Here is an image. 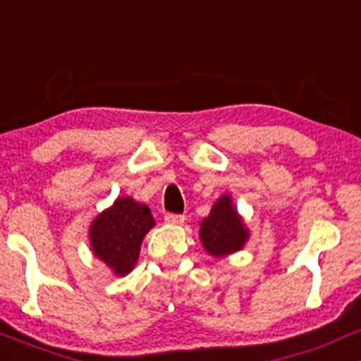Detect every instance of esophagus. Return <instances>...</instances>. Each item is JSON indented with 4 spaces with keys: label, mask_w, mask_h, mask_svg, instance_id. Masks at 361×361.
<instances>
[{
    "label": "esophagus",
    "mask_w": 361,
    "mask_h": 361,
    "mask_svg": "<svg viewBox=\"0 0 361 361\" xmlns=\"http://www.w3.org/2000/svg\"><path fill=\"white\" fill-rule=\"evenodd\" d=\"M165 221L169 225H182L185 221L184 214H173V213H167L165 214Z\"/></svg>",
    "instance_id": "34e87169"
}]
</instances>
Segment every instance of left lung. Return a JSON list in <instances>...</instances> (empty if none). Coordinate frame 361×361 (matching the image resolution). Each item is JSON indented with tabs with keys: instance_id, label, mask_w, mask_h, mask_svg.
I'll return each instance as SVG.
<instances>
[{
	"instance_id": "1",
	"label": "left lung",
	"mask_w": 361,
	"mask_h": 361,
	"mask_svg": "<svg viewBox=\"0 0 361 361\" xmlns=\"http://www.w3.org/2000/svg\"><path fill=\"white\" fill-rule=\"evenodd\" d=\"M200 238L206 252L213 257H225L245 245L249 230L228 194L214 202L212 212L201 221Z\"/></svg>"
}]
</instances>
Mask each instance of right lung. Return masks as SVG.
Masks as SVG:
<instances>
[{"label": "right lung", "instance_id": "1", "mask_svg": "<svg viewBox=\"0 0 361 361\" xmlns=\"http://www.w3.org/2000/svg\"><path fill=\"white\" fill-rule=\"evenodd\" d=\"M155 226L147 204L133 197H117L111 208L104 209L90 225L93 254L105 262L116 276H126L140 257L145 235Z\"/></svg>", "mask_w": 361, "mask_h": 361}]
</instances>
